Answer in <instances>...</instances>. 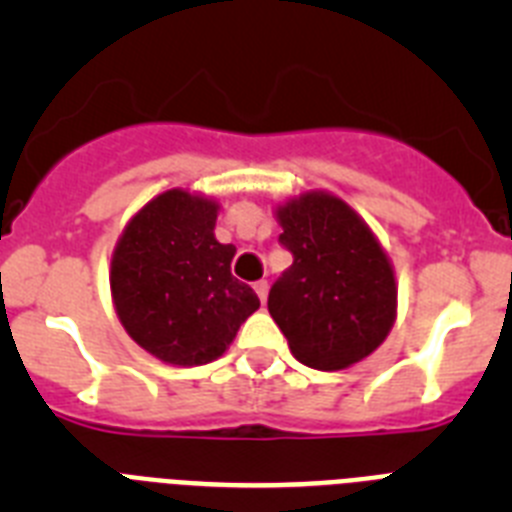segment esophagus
<instances>
[{
    "mask_svg": "<svg viewBox=\"0 0 512 512\" xmlns=\"http://www.w3.org/2000/svg\"><path fill=\"white\" fill-rule=\"evenodd\" d=\"M253 289H256V295H259V300L266 302V297H269V282H266V279H261V282L253 284Z\"/></svg>",
    "mask_w": 512,
    "mask_h": 512,
    "instance_id": "1",
    "label": "esophagus"
}]
</instances>
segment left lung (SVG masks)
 <instances>
[{"instance_id":"left-lung-1","label":"left lung","mask_w":512,"mask_h":512,"mask_svg":"<svg viewBox=\"0 0 512 512\" xmlns=\"http://www.w3.org/2000/svg\"><path fill=\"white\" fill-rule=\"evenodd\" d=\"M277 220L295 261L271 287L269 312L292 356L336 372L374 354L395 325L397 282L372 228L330 192L289 197Z\"/></svg>"}]
</instances>
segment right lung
<instances>
[{"mask_svg":"<svg viewBox=\"0 0 512 512\" xmlns=\"http://www.w3.org/2000/svg\"><path fill=\"white\" fill-rule=\"evenodd\" d=\"M220 202L166 189L128 220L110 261L112 305L128 336L171 366L220 359L259 297L230 274L233 243L215 238Z\"/></svg>","mask_w":512,"mask_h":512,"instance_id":"obj_1","label":"right lung"}]
</instances>
